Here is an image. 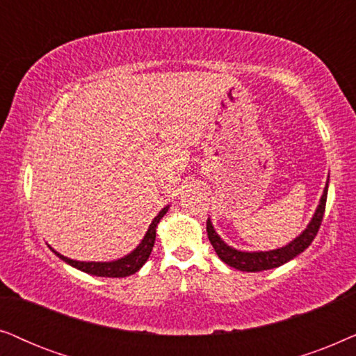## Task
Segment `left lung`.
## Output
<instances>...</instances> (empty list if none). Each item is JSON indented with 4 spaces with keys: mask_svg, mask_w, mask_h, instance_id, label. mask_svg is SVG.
Returning <instances> with one entry per match:
<instances>
[{
    "mask_svg": "<svg viewBox=\"0 0 356 356\" xmlns=\"http://www.w3.org/2000/svg\"><path fill=\"white\" fill-rule=\"evenodd\" d=\"M327 188H329V181H327L324 187V193L321 197V203L317 207V210L312 216L309 226L302 231V234L298 236L295 241H291L290 244L285 245L282 249L268 250V252H241V250H236L229 245L225 244L221 241L220 236L216 234V231L213 229L211 221H207V233L208 239L215 249L222 262L229 265V267H234L238 270H243V272H262V270H270L277 268L280 265L286 264L288 260L295 259L296 255H300L302 250L309 248V244L314 241L317 231H319L322 216H324L325 211V202H327Z\"/></svg>",
    "mask_w": 356,
    "mask_h": 356,
    "instance_id": "8db88e82",
    "label": "left lung"
}]
</instances>
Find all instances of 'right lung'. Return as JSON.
<instances>
[{
	"mask_svg": "<svg viewBox=\"0 0 356 356\" xmlns=\"http://www.w3.org/2000/svg\"><path fill=\"white\" fill-rule=\"evenodd\" d=\"M165 211H168V207L163 208V210L158 213V216L154 218L153 222H151L148 233H146L138 248H136L131 254L125 255L123 259L113 260V262H78V260L65 257V255L55 252V250L54 252L58 255L61 260H65L66 264L73 265V267L81 270V272L96 275V277H112V278L129 277V275H134L135 272H138V270L145 265L146 260H148L154 245L156 226H158L161 218L165 215Z\"/></svg>",
	"mask_w": 356,
	"mask_h": 356,
	"instance_id": "1",
	"label": "right lung"
}]
</instances>
